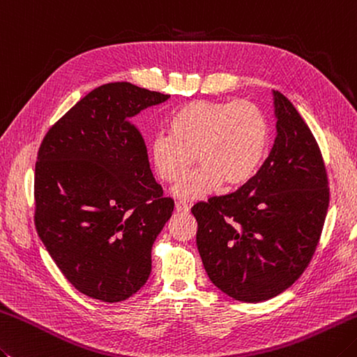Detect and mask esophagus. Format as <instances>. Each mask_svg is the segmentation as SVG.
Instances as JSON below:
<instances>
[{"label": "esophagus", "mask_w": 357, "mask_h": 357, "mask_svg": "<svg viewBox=\"0 0 357 357\" xmlns=\"http://www.w3.org/2000/svg\"><path fill=\"white\" fill-rule=\"evenodd\" d=\"M176 211L181 213H187L190 211V206H188L185 201H176Z\"/></svg>", "instance_id": "34e87169"}]
</instances>
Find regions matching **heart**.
<instances>
[{"label":"heart","instance_id":"b5f03b06","mask_svg":"<svg viewBox=\"0 0 357 357\" xmlns=\"http://www.w3.org/2000/svg\"><path fill=\"white\" fill-rule=\"evenodd\" d=\"M170 135L150 142V159L167 184L183 179L174 193L184 199L206 197L220 187L246 184L268 155L271 128L266 114L250 100H193L169 119Z\"/></svg>","mask_w":357,"mask_h":357}]
</instances>
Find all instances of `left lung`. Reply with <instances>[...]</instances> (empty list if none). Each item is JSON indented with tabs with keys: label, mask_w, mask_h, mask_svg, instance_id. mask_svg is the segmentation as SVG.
<instances>
[{
	"label": "left lung",
	"mask_w": 357,
	"mask_h": 357,
	"mask_svg": "<svg viewBox=\"0 0 357 357\" xmlns=\"http://www.w3.org/2000/svg\"><path fill=\"white\" fill-rule=\"evenodd\" d=\"M274 99L277 136L260 170L238 190L192 207L208 278L246 303L278 296L303 274L330 204L316 137L282 93Z\"/></svg>",
	"instance_id": "1"
}]
</instances>
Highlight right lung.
Wrapping results in <instances>:
<instances>
[{
  "label": "right lung",
  "instance_id": "obj_1",
  "mask_svg": "<svg viewBox=\"0 0 357 357\" xmlns=\"http://www.w3.org/2000/svg\"><path fill=\"white\" fill-rule=\"evenodd\" d=\"M169 97L107 83L63 114L40 144L35 229L66 280L91 298L122 302L149 280L153 243L174 202L153 178L131 117Z\"/></svg>",
  "mask_w": 357,
  "mask_h": 357
}]
</instances>
